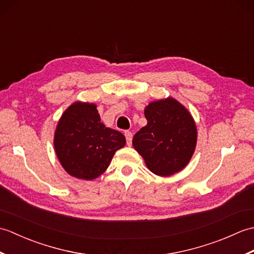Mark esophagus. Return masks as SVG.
I'll list each match as a JSON object with an SVG mask.
<instances>
[{
  "label": "esophagus",
  "instance_id": "34e87169",
  "mask_svg": "<svg viewBox=\"0 0 254 254\" xmlns=\"http://www.w3.org/2000/svg\"><path fill=\"white\" fill-rule=\"evenodd\" d=\"M124 135H126V138H127V144L128 145V146H131V144H132V138H133V134H132V132H130V131H126V132H124Z\"/></svg>",
  "mask_w": 254,
  "mask_h": 254
}]
</instances>
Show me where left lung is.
Segmentation results:
<instances>
[{
  "label": "left lung",
  "instance_id": "1",
  "mask_svg": "<svg viewBox=\"0 0 254 254\" xmlns=\"http://www.w3.org/2000/svg\"><path fill=\"white\" fill-rule=\"evenodd\" d=\"M147 124L133 137V147L147 168L160 177L185 169L196 147L197 130L192 115L177 99L168 97L145 107Z\"/></svg>",
  "mask_w": 254,
  "mask_h": 254
}]
</instances>
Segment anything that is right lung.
I'll return each mask as SVG.
<instances>
[{"instance_id":"add662e5","label":"right lung","mask_w":254,"mask_h":254,"mask_svg":"<svg viewBox=\"0 0 254 254\" xmlns=\"http://www.w3.org/2000/svg\"><path fill=\"white\" fill-rule=\"evenodd\" d=\"M53 144L59 161L69 176L94 180L126 145V137L101 122L93 102L75 101L59 120Z\"/></svg>"}]
</instances>
